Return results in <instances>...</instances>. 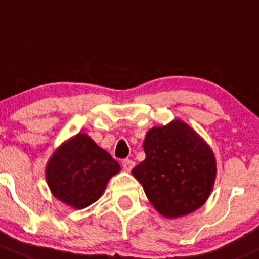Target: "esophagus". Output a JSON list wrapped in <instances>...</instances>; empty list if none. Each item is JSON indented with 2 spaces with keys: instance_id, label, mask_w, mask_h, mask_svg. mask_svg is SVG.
I'll use <instances>...</instances> for the list:
<instances>
[{
  "instance_id": "obj_1",
  "label": "esophagus",
  "mask_w": 259,
  "mask_h": 259,
  "mask_svg": "<svg viewBox=\"0 0 259 259\" xmlns=\"http://www.w3.org/2000/svg\"><path fill=\"white\" fill-rule=\"evenodd\" d=\"M121 165H122V168H124L125 171H132L133 167L135 166V162L133 161V160L125 159V160H122Z\"/></svg>"
}]
</instances>
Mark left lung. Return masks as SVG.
Returning a JSON list of instances; mask_svg holds the SVG:
<instances>
[{"label": "left lung", "mask_w": 259, "mask_h": 259, "mask_svg": "<svg viewBox=\"0 0 259 259\" xmlns=\"http://www.w3.org/2000/svg\"><path fill=\"white\" fill-rule=\"evenodd\" d=\"M145 160L132 174L154 208L166 219H178L202 207L213 190L216 157L189 124L175 119L148 130Z\"/></svg>", "instance_id": "1"}]
</instances>
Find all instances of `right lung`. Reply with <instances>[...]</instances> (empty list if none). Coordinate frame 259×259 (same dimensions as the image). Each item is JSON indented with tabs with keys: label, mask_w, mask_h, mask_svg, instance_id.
Masks as SVG:
<instances>
[{
	"label": "right lung",
	"mask_w": 259,
	"mask_h": 259,
	"mask_svg": "<svg viewBox=\"0 0 259 259\" xmlns=\"http://www.w3.org/2000/svg\"><path fill=\"white\" fill-rule=\"evenodd\" d=\"M120 165L85 133L62 143L46 166L52 195L69 207L83 209L104 194L109 180Z\"/></svg>",
	"instance_id": "obj_1"
}]
</instances>
